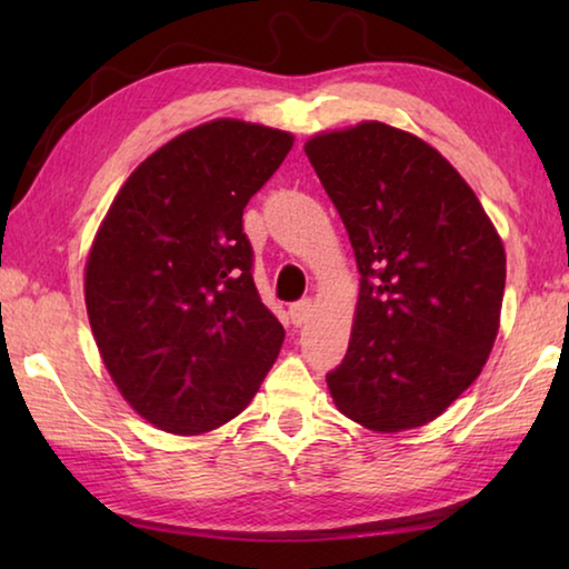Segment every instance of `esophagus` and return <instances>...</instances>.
Segmentation results:
<instances>
[{
  "instance_id": "1",
  "label": "esophagus",
  "mask_w": 569,
  "mask_h": 569,
  "mask_svg": "<svg viewBox=\"0 0 569 569\" xmlns=\"http://www.w3.org/2000/svg\"><path fill=\"white\" fill-rule=\"evenodd\" d=\"M288 313H291L293 326H301V323L308 321V316L313 313V301H311V298H303V301H296L291 308H288Z\"/></svg>"
}]
</instances>
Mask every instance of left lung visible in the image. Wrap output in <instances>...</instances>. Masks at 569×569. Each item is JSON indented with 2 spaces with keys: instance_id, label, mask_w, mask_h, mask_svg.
<instances>
[{
  "instance_id": "left-lung-1",
  "label": "left lung",
  "mask_w": 569,
  "mask_h": 569,
  "mask_svg": "<svg viewBox=\"0 0 569 569\" xmlns=\"http://www.w3.org/2000/svg\"><path fill=\"white\" fill-rule=\"evenodd\" d=\"M306 156L361 273L349 351L326 373L331 397L366 429L423 427L492 351L502 240L475 190L417 134L371 120L316 134Z\"/></svg>"
}]
</instances>
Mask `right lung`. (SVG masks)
Masks as SVG:
<instances>
[{"label":"right lung","instance_id":"1","mask_svg":"<svg viewBox=\"0 0 569 569\" xmlns=\"http://www.w3.org/2000/svg\"><path fill=\"white\" fill-rule=\"evenodd\" d=\"M293 134L213 120L134 168L84 266L90 326L130 407L170 435L243 411L283 343L253 283L243 208Z\"/></svg>","mask_w":569,"mask_h":569}]
</instances>
